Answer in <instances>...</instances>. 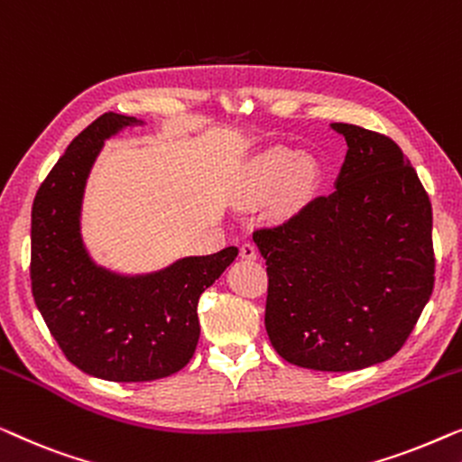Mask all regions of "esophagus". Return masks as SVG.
I'll use <instances>...</instances> for the list:
<instances>
[{"label": "esophagus", "instance_id": "obj_1", "mask_svg": "<svg viewBox=\"0 0 462 462\" xmlns=\"http://www.w3.org/2000/svg\"><path fill=\"white\" fill-rule=\"evenodd\" d=\"M257 255H259L257 246L253 245L251 240H246V243L240 245V257H245V259H257Z\"/></svg>", "mask_w": 462, "mask_h": 462}]
</instances>
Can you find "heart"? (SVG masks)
Masks as SVG:
<instances>
[{"label": "heart", "instance_id": "heart-1", "mask_svg": "<svg viewBox=\"0 0 462 462\" xmlns=\"http://www.w3.org/2000/svg\"><path fill=\"white\" fill-rule=\"evenodd\" d=\"M316 171L308 159L289 148H274L259 159L253 180V197L265 199L282 186L284 203H297L314 184Z\"/></svg>", "mask_w": 462, "mask_h": 462}]
</instances>
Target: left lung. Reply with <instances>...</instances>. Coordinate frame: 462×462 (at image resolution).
Listing matches in <instances>:
<instances>
[{
    "mask_svg": "<svg viewBox=\"0 0 462 462\" xmlns=\"http://www.w3.org/2000/svg\"><path fill=\"white\" fill-rule=\"evenodd\" d=\"M335 190L253 232L265 330L295 366L349 373L395 356L433 293L431 200L392 138L349 123Z\"/></svg>",
    "mask_w": 462,
    "mask_h": 462,
    "instance_id": "obj_1",
    "label": "left lung"
}]
</instances>
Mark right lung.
Here are the masks:
<instances>
[{
  "label": "right lung",
  "mask_w": 462,
  "mask_h": 462,
  "mask_svg": "<svg viewBox=\"0 0 462 462\" xmlns=\"http://www.w3.org/2000/svg\"><path fill=\"white\" fill-rule=\"evenodd\" d=\"M138 119L104 113L70 142L42 181L31 211V289L70 364L98 379L154 381L197 349V305L238 255L236 246L184 257L148 276H119L89 259L79 234L81 197L104 140Z\"/></svg>",
  "instance_id": "1"
}]
</instances>
